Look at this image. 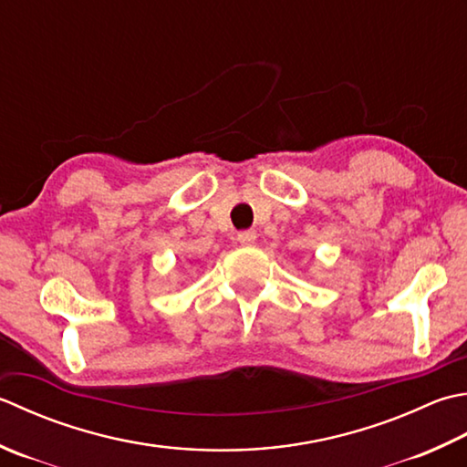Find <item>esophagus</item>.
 <instances>
[{
    "label": "esophagus",
    "instance_id": "esophagus-1",
    "mask_svg": "<svg viewBox=\"0 0 467 467\" xmlns=\"http://www.w3.org/2000/svg\"><path fill=\"white\" fill-rule=\"evenodd\" d=\"M254 241H257V233H254V231H243V233H239V243L243 246H253Z\"/></svg>",
    "mask_w": 467,
    "mask_h": 467
}]
</instances>
